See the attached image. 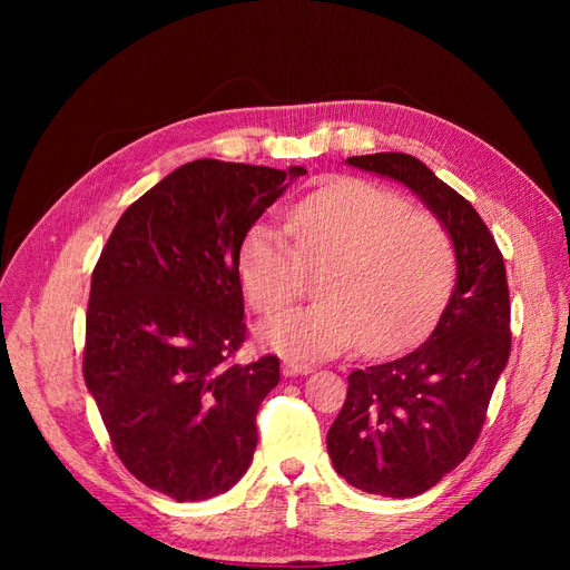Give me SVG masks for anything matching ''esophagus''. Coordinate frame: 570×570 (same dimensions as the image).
I'll return each instance as SVG.
<instances>
[{
    "label": "esophagus",
    "instance_id": "esophagus-1",
    "mask_svg": "<svg viewBox=\"0 0 570 570\" xmlns=\"http://www.w3.org/2000/svg\"><path fill=\"white\" fill-rule=\"evenodd\" d=\"M306 373H312V366L308 364H302V361H295V358L283 361V375L295 377V375H306Z\"/></svg>",
    "mask_w": 570,
    "mask_h": 570
}]
</instances>
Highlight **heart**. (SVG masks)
<instances>
[{
	"instance_id": "1",
	"label": "heart",
	"mask_w": 570,
	"mask_h": 570,
	"mask_svg": "<svg viewBox=\"0 0 570 570\" xmlns=\"http://www.w3.org/2000/svg\"><path fill=\"white\" fill-rule=\"evenodd\" d=\"M287 233L254 223L237 247L249 304L273 316L295 302L308 273L321 275L318 304L262 325L268 350L325 358L361 342L368 354L406 347L435 321L456 268L454 239L430 212L409 209L390 187L361 178L327 183L289 214Z\"/></svg>"
}]
</instances>
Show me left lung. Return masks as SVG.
<instances>
[{"mask_svg":"<svg viewBox=\"0 0 570 570\" xmlns=\"http://www.w3.org/2000/svg\"><path fill=\"white\" fill-rule=\"evenodd\" d=\"M347 164L413 189L454 239L456 285L419 347L350 373L347 400L327 430V454L352 488L416 497L469 456L511 352L502 252L469 199L411 154Z\"/></svg>","mask_w":570,"mask_h":570,"instance_id":"obj_1","label":"left lung"}]
</instances>
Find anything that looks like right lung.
I'll return each mask as SVG.
<instances>
[{
  "instance_id": "add662e5",
  "label": "right lung",
  "mask_w": 570,
  "mask_h": 570,
  "mask_svg": "<svg viewBox=\"0 0 570 570\" xmlns=\"http://www.w3.org/2000/svg\"><path fill=\"white\" fill-rule=\"evenodd\" d=\"M302 166L189 161L132 202L99 262L82 375L120 463L176 502L230 490L256 450L278 356L247 340L237 247Z\"/></svg>"
}]
</instances>
